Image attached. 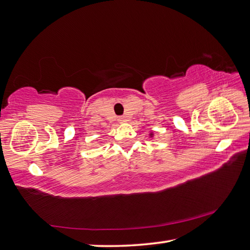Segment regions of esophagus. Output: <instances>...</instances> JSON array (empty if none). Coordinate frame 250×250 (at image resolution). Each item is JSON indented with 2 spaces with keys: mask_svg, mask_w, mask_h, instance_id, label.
<instances>
[{
  "mask_svg": "<svg viewBox=\"0 0 250 250\" xmlns=\"http://www.w3.org/2000/svg\"><path fill=\"white\" fill-rule=\"evenodd\" d=\"M118 122H120V123H125L126 121H127V120H126V117L125 116H120V117H118V120H117Z\"/></svg>",
  "mask_w": 250,
  "mask_h": 250,
  "instance_id": "34e87169",
  "label": "esophagus"
}]
</instances>
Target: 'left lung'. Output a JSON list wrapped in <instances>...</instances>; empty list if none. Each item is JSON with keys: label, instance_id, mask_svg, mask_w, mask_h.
<instances>
[{"label": "left lung", "instance_id": "obj_1", "mask_svg": "<svg viewBox=\"0 0 250 250\" xmlns=\"http://www.w3.org/2000/svg\"><path fill=\"white\" fill-rule=\"evenodd\" d=\"M149 136H150V137H154V133H150Z\"/></svg>", "mask_w": 250, "mask_h": 250}]
</instances>
